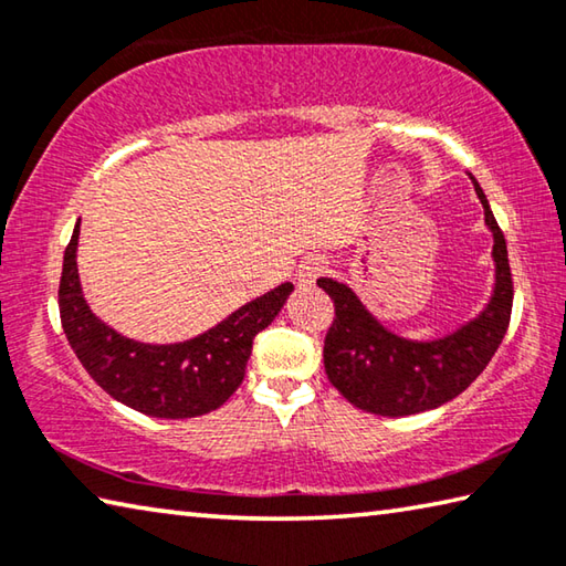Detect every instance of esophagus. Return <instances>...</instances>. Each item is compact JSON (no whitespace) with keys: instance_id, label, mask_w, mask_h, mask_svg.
I'll return each mask as SVG.
<instances>
[{"instance_id":"34e87169","label":"esophagus","mask_w":566,"mask_h":566,"mask_svg":"<svg viewBox=\"0 0 566 566\" xmlns=\"http://www.w3.org/2000/svg\"><path fill=\"white\" fill-rule=\"evenodd\" d=\"M327 266H329V262L324 260V256H319V254L306 256V260L300 264V270H296V280H300L302 284L317 282V276L324 274V270H327Z\"/></svg>"}]
</instances>
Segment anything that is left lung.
I'll list each match as a JSON object with an SVG mask.
<instances>
[{"label": "left lung", "mask_w": 566, "mask_h": 566, "mask_svg": "<svg viewBox=\"0 0 566 566\" xmlns=\"http://www.w3.org/2000/svg\"><path fill=\"white\" fill-rule=\"evenodd\" d=\"M484 222L494 237V290L474 319L439 339L417 342L387 329L347 284L322 276L317 284L334 300L324 339V369L354 407L381 417H407L437 409L482 375L500 349L512 317V272L506 242L479 181L469 175Z\"/></svg>", "instance_id": "1"}]
</instances>
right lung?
<instances>
[{"label": "right lung", "mask_w": 566, "mask_h": 566, "mask_svg": "<svg viewBox=\"0 0 566 566\" xmlns=\"http://www.w3.org/2000/svg\"><path fill=\"white\" fill-rule=\"evenodd\" d=\"M76 242L80 224L64 249L60 282L66 342L109 397L159 419H189L222 407L242 385L254 337L270 327L294 290L290 282L274 286L195 339L145 344L122 337L90 310L76 270Z\"/></svg>", "instance_id": "1"}]
</instances>
